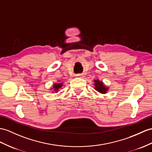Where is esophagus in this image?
<instances>
[{
	"mask_svg": "<svg viewBox=\"0 0 152 152\" xmlns=\"http://www.w3.org/2000/svg\"><path fill=\"white\" fill-rule=\"evenodd\" d=\"M75 76L76 77H79V78H83L84 77L83 75H82V74H77Z\"/></svg>",
	"mask_w": 152,
	"mask_h": 152,
	"instance_id": "1",
	"label": "esophagus"
}]
</instances>
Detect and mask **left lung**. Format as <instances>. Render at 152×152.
Wrapping results in <instances>:
<instances>
[{
	"instance_id": "left-lung-1",
	"label": "left lung",
	"mask_w": 152,
	"mask_h": 152,
	"mask_svg": "<svg viewBox=\"0 0 152 152\" xmlns=\"http://www.w3.org/2000/svg\"><path fill=\"white\" fill-rule=\"evenodd\" d=\"M94 89L99 92L100 94H105L108 93L109 90V87L107 86L101 80H99V79H95L94 80Z\"/></svg>"
}]
</instances>
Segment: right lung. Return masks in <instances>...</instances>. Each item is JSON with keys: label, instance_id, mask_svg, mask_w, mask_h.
Here are the masks:
<instances>
[{"label": "right lung", "instance_id": "right-lung-1", "mask_svg": "<svg viewBox=\"0 0 152 152\" xmlns=\"http://www.w3.org/2000/svg\"><path fill=\"white\" fill-rule=\"evenodd\" d=\"M64 84L63 83H61L60 80L57 81V83H55L53 84L52 88H51V90H52V93L55 94V93H57V92L59 91V90L62 88V85Z\"/></svg>", "mask_w": 152, "mask_h": 152}]
</instances>
